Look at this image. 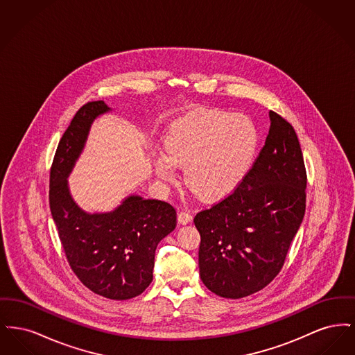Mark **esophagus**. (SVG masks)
Segmentation results:
<instances>
[{"label": "esophagus", "instance_id": "34e87169", "mask_svg": "<svg viewBox=\"0 0 355 355\" xmlns=\"http://www.w3.org/2000/svg\"><path fill=\"white\" fill-rule=\"evenodd\" d=\"M191 220H193V216H191V214H189V213H186V211H180V213H178V222H180L181 225L190 223Z\"/></svg>", "mask_w": 355, "mask_h": 355}]
</instances>
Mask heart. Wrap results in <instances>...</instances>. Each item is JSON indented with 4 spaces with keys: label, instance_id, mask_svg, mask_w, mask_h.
Here are the masks:
<instances>
[{
    "label": "heart",
    "instance_id": "heart-1",
    "mask_svg": "<svg viewBox=\"0 0 355 355\" xmlns=\"http://www.w3.org/2000/svg\"><path fill=\"white\" fill-rule=\"evenodd\" d=\"M259 135L253 119L241 113L202 112L174 122L165 135V153L153 155L155 175L173 182L185 169V184L200 200L229 197L253 165Z\"/></svg>",
    "mask_w": 355,
    "mask_h": 355
}]
</instances>
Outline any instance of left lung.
Instances as JSON below:
<instances>
[{
    "label": "left lung",
    "mask_w": 355,
    "mask_h": 355,
    "mask_svg": "<svg viewBox=\"0 0 355 355\" xmlns=\"http://www.w3.org/2000/svg\"><path fill=\"white\" fill-rule=\"evenodd\" d=\"M265 146L236 190L194 225L201 234L200 275L214 294L238 300L281 271L306 209V169L294 128L275 112Z\"/></svg>",
    "instance_id": "left-lung-1"
}]
</instances>
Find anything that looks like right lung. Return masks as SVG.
<instances>
[{
	"mask_svg": "<svg viewBox=\"0 0 355 355\" xmlns=\"http://www.w3.org/2000/svg\"><path fill=\"white\" fill-rule=\"evenodd\" d=\"M109 110L103 101L87 102L71 119L51 164L49 205L78 279L98 295L123 301L152 284L157 245L175 229L177 213L170 203L129 196L113 211L90 214L71 198L69 174L93 121Z\"/></svg>",
	"mask_w": 355,
	"mask_h": 355,
	"instance_id": "add662e5",
	"label": "right lung"
}]
</instances>
